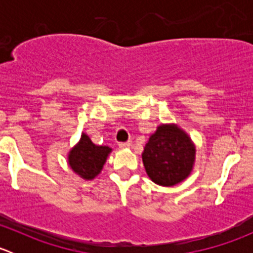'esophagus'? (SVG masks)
I'll return each instance as SVG.
<instances>
[{
	"label": "esophagus",
	"mask_w": 253,
	"mask_h": 253,
	"mask_svg": "<svg viewBox=\"0 0 253 253\" xmlns=\"http://www.w3.org/2000/svg\"><path fill=\"white\" fill-rule=\"evenodd\" d=\"M129 147H131V143L129 142L119 143V148H121V149H126V148H129Z\"/></svg>",
	"instance_id": "esophagus-1"
}]
</instances>
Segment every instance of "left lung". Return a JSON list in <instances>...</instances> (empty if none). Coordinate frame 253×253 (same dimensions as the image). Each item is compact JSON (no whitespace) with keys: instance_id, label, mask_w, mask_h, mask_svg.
<instances>
[{"instance_id":"8db88e82","label":"left lung","mask_w":253,"mask_h":253,"mask_svg":"<svg viewBox=\"0 0 253 253\" xmlns=\"http://www.w3.org/2000/svg\"><path fill=\"white\" fill-rule=\"evenodd\" d=\"M142 160L145 172L153 182L171 187L182 182L192 172L196 145L176 124H162L150 134L142 153Z\"/></svg>"}]
</instances>
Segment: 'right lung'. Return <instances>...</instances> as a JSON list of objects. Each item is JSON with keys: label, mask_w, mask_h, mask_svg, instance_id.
Masks as SVG:
<instances>
[{"label": "right lung", "mask_w": 253, "mask_h": 253, "mask_svg": "<svg viewBox=\"0 0 253 253\" xmlns=\"http://www.w3.org/2000/svg\"><path fill=\"white\" fill-rule=\"evenodd\" d=\"M112 149L108 145H96L83 132L77 144L68 152L67 163L72 171L83 180H94L103 170Z\"/></svg>", "instance_id": "right-lung-1"}]
</instances>
